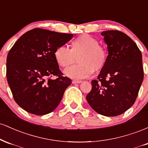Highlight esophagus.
Here are the masks:
<instances>
[{"label":"esophagus","instance_id":"1","mask_svg":"<svg viewBox=\"0 0 148 148\" xmlns=\"http://www.w3.org/2000/svg\"><path fill=\"white\" fill-rule=\"evenodd\" d=\"M82 82V81L81 80H73L72 81V84H81Z\"/></svg>","mask_w":148,"mask_h":148}]
</instances>
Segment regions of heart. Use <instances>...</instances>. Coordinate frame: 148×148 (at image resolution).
<instances>
[{
	"instance_id": "b5f03b06",
	"label": "heart",
	"mask_w": 148,
	"mask_h": 148,
	"mask_svg": "<svg viewBox=\"0 0 148 148\" xmlns=\"http://www.w3.org/2000/svg\"><path fill=\"white\" fill-rule=\"evenodd\" d=\"M54 58L60 67H65L78 63L64 71V74L72 79H84L102 69L108 60V53L98 41L90 35L85 34L74 39L71 49L60 46L54 51Z\"/></svg>"
}]
</instances>
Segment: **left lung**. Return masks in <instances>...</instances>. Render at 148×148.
<instances>
[{
    "instance_id": "left-lung-1",
    "label": "left lung",
    "mask_w": 148,
    "mask_h": 148,
    "mask_svg": "<svg viewBox=\"0 0 148 148\" xmlns=\"http://www.w3.org/2000/svg\"><path fill=\"white\" fill-rule=\"evenodd\" d=\"M101 34L107 45L108 60L97 79L91 81L86 99L99 114L117 116L132 107L138 96L144 76L142 54L123 32L106 30Z\"/></svg>"
}]
</instances>
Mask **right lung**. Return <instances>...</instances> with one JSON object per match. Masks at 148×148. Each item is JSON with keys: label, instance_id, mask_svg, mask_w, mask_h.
I'll use <instances>...</instances> for the list:
<instances>
[{"label": "right lung", "instance_id": "1", "mask_svg": "<svg viewBox=\"0 0 148 148\" xmlns=\"http://www.w3.org/2000/svg\"><path fill=\"white\" fill-rule=\"evenodd\" d=\"M73 37L34 28L15 42L7 57L6 76L16 103L28 113L48 114L56 108L72 80L59 69L54 51ZM57 78L52 79V76Z\"/></svg>", "mask_w": 148, "mask_h": 148}]
</instances>
